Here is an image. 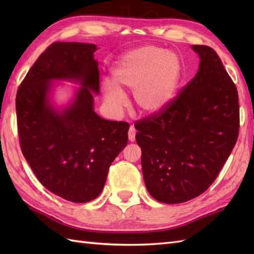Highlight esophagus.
<instances>
[{"label": "esophagus", "mask_w": 254, "mask_h": 254, "mask_svg": "<svg viewBox=\"0 0 254 254\" xmlns=\"http://www.w3.org/2000/svg\"><path fill=\"white\" fill-rule=\"evenodd\" d=\"M135 135H136V130L134 127H131L128 128V141L134 142L135 141Z\"/></svg>", "instance_id": "obj_1"}]
</instances>
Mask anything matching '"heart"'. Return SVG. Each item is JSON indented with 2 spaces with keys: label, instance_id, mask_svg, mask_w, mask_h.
Wrapping results in <instances>:
<instances>
[{
  "label": "heart",
  "instance_id": "1",
  "mask_svg": "<svg viewBox=\"0 0 254 254\" xmlns=\"http://www.w3.org/2000/svg\"><path fill=\"white\" fill-rule=\"evenodd\" d=\"M112 83L104 85V98L115 112L126 106L123 91H133L138 110L153 116L174 101L182 77L180 58L154 46L124 53L111 69Z\"/></svg>",
  "mask_w": 254,
  "mask_h": 254
}]
</instances>
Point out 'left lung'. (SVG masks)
Instances as JSON below:
<instances>
[{"label": "left lung", "instance_id": "1", "mask_svg": "<svg viewBox=\"0 0 254 254\" xmlns=\"http://www.w3.org/2000/svg\"><path fill=\"white\" fill-rule=\"evenodd\" d=\"M194 78L157 115L135 123L145 186L155 199L183 203L216 179L239 132L238 91L216 52L194 45Z\"/></svg>", "mask_w": 254, "mask_h": 254}]
</instances>
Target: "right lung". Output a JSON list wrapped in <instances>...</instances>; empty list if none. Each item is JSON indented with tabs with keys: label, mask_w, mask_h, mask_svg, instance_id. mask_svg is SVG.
<instances>
[{
	"label": "right lung",
	"mask_w": 254,
	"mask_h": 254,
	"mask_svg": "<svg viewBox=\"0 0 254 254\" xmlns=\"http://www.w3.org/2000/svg\"><path fill=\"white\" fill-rule=\"evenodd\" d=\"M96 45L55 42L41 53L16 95L19 143L38 180L50 192L74 203L101 193L109 167L127 144L130 124L109 121L94 110L99 93ZM53 80L81 87L58 110L50 99Z\"/></svg>",
	"instance_id": "obj_1"
}]
</instances>
